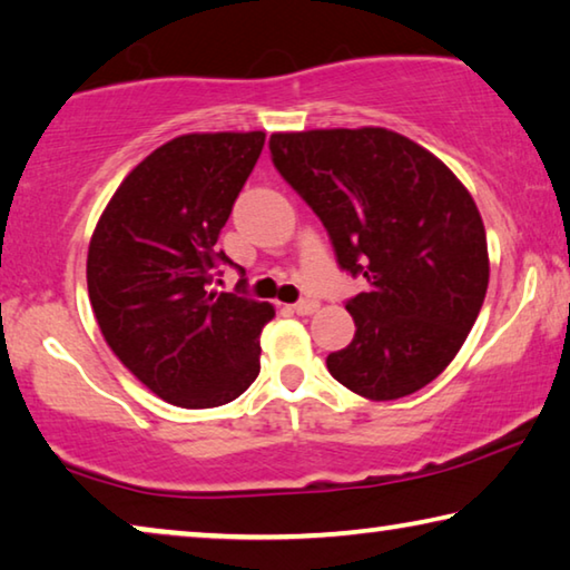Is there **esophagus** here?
<instances>
[{
	"mask_svg": "<svg viewBox=\"0 0 570 570\" xmlns=\"http://www.w3.org/2000/svg\"><path fill=\"white\" fill-rule=\"evenodd\" d=\"M293 311H295L297 315H313L315 311H318V303L311 301V297H305V301H297V303L293 305Z\"/></svg>",
	"mask_w": 570,
	"mask_h": 570,
	"instance_id": "esophagus-1",
	"label": "esophagus"
}]
</instances>
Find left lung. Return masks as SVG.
Here are the masks:
<instances>
[{
    "label": "left lung",
    "instance_id": "1",
    "mask_svg": "<svg viewBox=\"0 0 570 570\" xmlns=\"http://www.w3.org/2000/svg\"><path fill=\"white\" fill-rule=\"evenodd\" d=\"M277 173L326 226L336 262L366 277L356 334L328 354L336 382L397 400L453 362L484 303L487 232L474 198L413 139L382 127L269 137Z\"/></svg>",
    "mask_w": 570,
    "mask_h": 570
}]
</instances>
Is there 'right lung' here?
I'll list each match as a JSON object with an SVG mask.
<instances>
[{"label":"right lung","mask_w":570,"mask_h":570,"mask_svg":"<svg viewBox=\"0 0 570 570\" xmlns=\"http://www.w3.org/2000/svg\"><path fill=\"white\" fill-rule=\"evenodd\" d=\"M265 145V132L180 135L121 180L96 224L86 283L104 338L170 405H226L259 374L269 303L218 293L216 247Z\"/></svg>","instance_id":"add662e5"}]
</instances>
